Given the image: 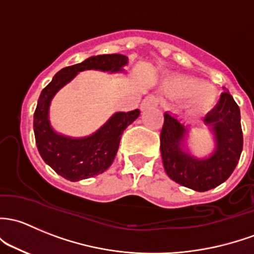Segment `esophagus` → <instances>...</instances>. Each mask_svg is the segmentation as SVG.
<instances>
[{
  "mask_svg": "<svg viewBox=\"0 0 254 254\" xmlns=\"http://www.w3.org/2000/svg\"><path fill=\"white\" fill-rule=\"evenodd\" d=\"M158 102L159 101L156 96H147V97L142 101V103H141V106H140L141 111H146L147 108H153V107H157L158 106Z\"/></svg>",
  "mask_w": 254,
  "mask_h": 254,
  "instance_id": "esophagus-1",
  "label": "esophagus"
}]
</instances>
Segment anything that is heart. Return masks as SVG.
Wrapping results in <instances>:
<instances>
[{
  "instance_id": "heart-1",
  "label": "heart",
  "mask_w": 254,
  "mask_h": 254,
  "mask_svg": "<svg viewBox=\"0 0 254 254\" xmlns=\"http://www.w3.org/2000/svg\"><path fill=\"white\" fill-rule=\"evenodd\" d=\"M170 85L179 95L190 96L191 106L199 111L210 108L217 98L214 87L208 84H202L201 80L192 76L179 75L172 80Z\"/></svg>"
}]
</instances>
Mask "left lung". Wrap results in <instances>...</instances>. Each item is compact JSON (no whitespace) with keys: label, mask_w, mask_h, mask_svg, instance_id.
<instances>
[{"label":"left lung","mask_w":254,"mask_h":254,"mask_svg":"<svg viewBox=\"0 0 254 254\" xmlns=\"http://www.w3.org/2000/svg\"><path fill=\"white\" fill-rule=\"evenodd\" d=\"M215 147L204 158L189 151L190 127L169 112L164 113L161 153L167 175L175 183L204 192L228 180L239 163L244 146L240 108L229 92L221 93L218 105L204 117Z\"/></svg>","instance_id":"left-lung-1"}]
</instances>
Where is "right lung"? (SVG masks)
Segmentation results:
<instances>
[{
	"instance_id": "obj_1",
	"label": "right lung",
	"mask_w": 254,
	"mask_h": 254,
	"mask_svg": "<svg viewBox=\"0 0 254 254\" xmlns=\"http://www.w3.org/2000/svg\"><path fill=\"white\" fill-rule=\"evenodd\" d=\"M127 56L98 55L84 62L65 66L42 90L34 113V134L40 156L58 175L70 181L89 179L106 172L118 152L122 134L140 116V111L116 112L102 127L84 137H71L56 131L50 122V106L56 93L80 71L101 70L124 73Z\"/></svg>"
}]
</instances>
